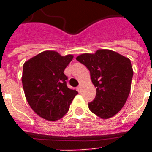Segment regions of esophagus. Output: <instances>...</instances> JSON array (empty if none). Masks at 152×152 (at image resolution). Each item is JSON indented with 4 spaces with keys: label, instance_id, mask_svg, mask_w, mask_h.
I'll list each match as a JSON object with an SVG mask.
<instances>
[{
    "label": "esophagus",
    "instance_id": "obj_1",
    "mask_svg": "<svg viewBox=\"0 0 152 152\" xmlns=\"http://www.w3.org/2000/svg\"><path fill=\"white\" fill-rule=\"evenodd\" d=\"M77 91H78V92H80L81 91V85H79L77 88H76Z\"/></svg>",
    "mask_w": 152,
    "mask_h": 152
}]
</instances>
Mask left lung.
<instances>
[{
	"label": "left lung",
	"instance_id": "8db88e82",
	"mask_svg": "<svg viewBox=\"0 0 152 152\" xmlns=\"http://www.w3.org/2000/svg\"><path fill=\"white\" fill-rule=\"evenodd\" d=\"M76 60L88 68L97 88L95 99L88 102L90 110L102 119L115 115L129 95L133 76L130 60L109 50L81 54Z\"/></svg>",
	"mask_w": 152,
	"mask_h": 152
}]
</instances>
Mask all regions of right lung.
<instances>
[{
  "instance_id": "add662e5",
  "label": "right lung",
  "mask_w": 152,
  "mask_h": 152,
  "mask_svg": "<svg viewBox=\"0 0 152 152\" xmlns=\"http://www.w3.org/2000/svg\"><path fill=\"white\" fill-rule=\"evenodd\" d=\"M72 55L62 57L55 51H44L24 63L22 83L31 109L41 118L57 121L64 117L78 92L67 87L65 68Z\"/></svg>"
}]
</instances>
